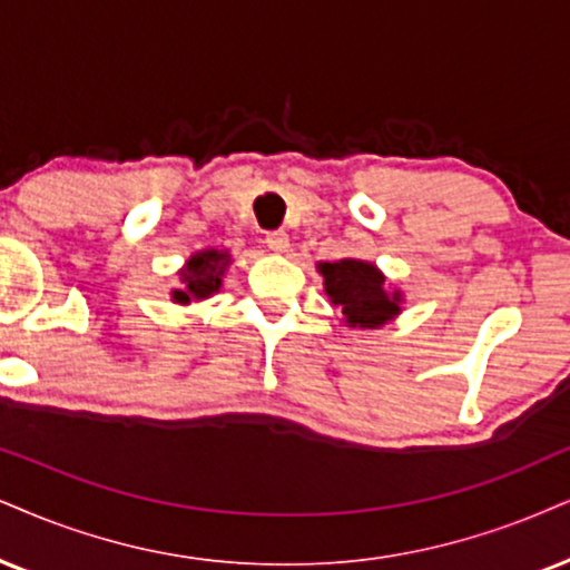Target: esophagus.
<instances>
[{
	"mask_svg": "<svg viewBox=\"0 0 570 570\" xmlns=\"http://www.w3.org/2000/svg\"><path fill=\"white\" fill-rule=\"evenodd\" d=\"M266 245H269L274 253H285L287 248H291V237H287L283 229L269 232V235H266Z\"/></svg>",
	"mask_w": 570,
	"mask_h": 570,
	"instance_id": "obj_1",
	"label": "esophagus"
}]
</instances>
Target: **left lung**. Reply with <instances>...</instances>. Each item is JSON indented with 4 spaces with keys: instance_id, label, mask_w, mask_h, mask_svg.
Listing matches in <instances>:
<instances>
[{
    "instance_id": "left-lung-1",
    "label": "left lung",
    "mask_w": 570,
    "mask_h": 570,
    "mask_svg": "<svg viewBox=\"0 0 570 570\" xmlns=\"http://www.w3.org/2000/svg\"><path fill=\"white\" fill-rule=\"evenodd\" d=\"M317 269L325 277V293L341 306L348 327L375 330L402 314V291H389L375 264L341 258L333 264L322 262Z\"/></svg>"
}]
</instances>
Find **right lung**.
I'll return each instance as SVG.
<instances>
[{
    "label": "right lung",
    "instance_id": "right-lung-1",
    "mask_svg": "<svg viewBox=\"0 0 570 570\" xmlns=\"http://www.w3.org/2000/svg\"><path fill=\"white\" fill-rule=\"evenodd\" d=\"M229 264L227 250H200L195 256H189L185 269L179 272L181 287L171 291L174 304H189V301H203L210 298L214 293H219L224 269Z\"/></svg>",
    "mask_w": 570,
    "mask_h": 570
}]
</instances>
